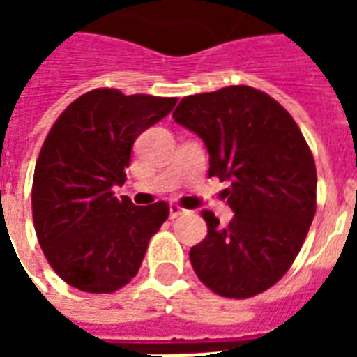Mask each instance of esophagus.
<instances>
[{"label":"esophagus","instance_id":"34e87169","mask_svg":"<svg viewBox=\"0 0 357 357\" xmlns=\"http://www.w3.org/2000/svg\"><path fill=\"white\" fill-rule=\"evenodd\" d=\"M181 214H185V210L181 208V206H178V204H170V218H172V220H176V218H179Z\"/></svg>","mask_w":357,"mask_h":357}]
</instances>
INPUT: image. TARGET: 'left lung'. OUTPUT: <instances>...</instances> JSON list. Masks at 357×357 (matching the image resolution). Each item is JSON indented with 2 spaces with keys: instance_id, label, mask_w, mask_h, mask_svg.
<instances>
[{
  "instance_id": "8db88e82",
  "label": "left lung",
  "mask_w": 357,
  "mask_h": 357,
  "mask_svg": "<svg viewBox=\"0 0 357 357\" xmlns=\"http://www.w3.org/2000/svg\"><path fill=\"white\" fill-rule=\"evenodd\" d=\"M174 120L208 149L210 178L229 181L227 227L202 210L208 235L189 250L202 283L225 298H250L281 279L315 214L317 174L296 122L268 93L229 86L183 97Z\"/></svg>"
}]
</instances>
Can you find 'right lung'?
I'll list each match as a JSON object with an SVG mask.
<instances>
[{
    "instance_id": "1",
    "label": "right lung",
    "mask_w": 357,
    "mask_h": 357,
    "mask_svg": "<svg viewBox=\"0 0 357 357\" xmlns=\"http://www.w3.org/2000/svg\"><path fill=\"white\" fill-rule=\"evenodd\" d=\"M176 97L93 89L70 102L47 133L32 183L40 247L63 281L84 292H114L139 271L149 239L166 222L164 201L116 199L133 141L170 114Z\"/></svg>"
}]
</instances>
